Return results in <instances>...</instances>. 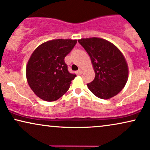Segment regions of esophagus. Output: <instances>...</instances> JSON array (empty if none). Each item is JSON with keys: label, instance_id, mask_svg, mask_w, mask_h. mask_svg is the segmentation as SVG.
<instances>
[{"label": "esophagus", "instance_id": "obj_1", "mask_svg": "<svg viewBox=\"0 0 150 150\" xmlns=\"http://www.w3.org/2000/svg\"><path fill=\"white\" fill-rule=\"evenodd\" d=\"M76 73H77V74L81 75L83 74V70H82V69H79V70L76 71Z\"/></svg>", "mask_w": 150, "mask_h": 150}]
</instances>
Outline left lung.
<instances>
[{
  "instance_id": "8db88e82",
  "label": "left lung",
  "mask_w": 150,
  "mask_h": 150,
  "mask_svg": "<svg viewBox=\"0 0 150 150\" xmlns=\"http://www.w3.org/2000/svg\"><path fill=\"white\" fill-rule=\"evenodd\" d=\"M79 42L89 54L95 71L94 81L87 84L95 96L109 99L124 88L128 79V65L123 54L108 40L92 37Z\"/></svg>"
}]
</instances>
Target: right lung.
I'll return each instance as SVG.
<instances>
[{"label": "right lung", "mask_w": 150, "mask_h": 150, "mask_svg": "<svg viewBox=\"0 0 150 150\" xmlns=\"http://www.w3.org/2000/svg\"><path fill=\"white\" fill-rule=\"evenodd\" d=\"M77 40L55 39L45 42L34 50L26 66L30 88L45 101L58 100L65 94L76 76L68 71L65 57Z\"/></svg>", "instance_id": "right-lung-1"}]
</instances>
